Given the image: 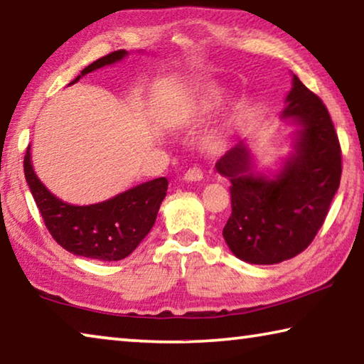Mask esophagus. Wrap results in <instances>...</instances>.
Masks as SVG:
<instances>
[{"label":"esophagus","mask_w":364,"mask_h":364,"mask_svg":"<svg viewBox=\"0 0 364 364\" xmlns=\"http://www.w3.org/2000/svg\"><path fill=\"white\" fill-rule=\"evenodd\" d=\"M202 178H204V173H202V170L199 167L189 168L186 173H184V180L186 181H200Z\"/></svg>","instance_id":"obj_1"}]
</instances>
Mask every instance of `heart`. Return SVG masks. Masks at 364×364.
Instances as JSON below:
<instances>
[{
    "label": "heart",
    "instance_id": "b5f03b06",
    "mask_svg": "<svg viewBox=\"0 0 364 364\" xmlns=\"http://www.w3.org/2000/svg\"><path fill=\"white\" fill-rule=\"evenodd\" d=\"M221 96L213 86H208L200 95H197L194 97V101L189 104L186 115L188 119H199V117H205L208 114H212L215 109L220 106Z\"/></svg>",
    "mask_w": 364,
    "mask_h": 364
}]
</instances>
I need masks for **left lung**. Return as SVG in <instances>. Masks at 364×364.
<instances>
[{"mask_svg":"<svg viewBox=\"0 0 364 364\" xmlns=\"http://www.w3.org/2000/svg\"><path fill=\"white\" fill-rule=\"evenodd\" d=\"M282 117L301 125L295 156L274 180L252 171L244 141L217 165L231 181V217L223 237L234 255L273 264L304 252L323 226L342 175V151L328 107L294 75Z\"/></svg>","mask_w":364,"mask_h":364,"instance_id":"8db88e82","label":"left lung"}]
</instances>
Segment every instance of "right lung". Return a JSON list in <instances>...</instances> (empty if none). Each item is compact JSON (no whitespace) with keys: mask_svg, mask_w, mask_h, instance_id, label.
I'll list each match as a JSON object with an SVG mask.
<instances>
[{"mask_svg":"<svg viewBox=\"0 0 364 364\" xmlns=\"http://www.w3.org/2000/svg\"><path fill=\"white\" fill-rule=\"evenodd\" d=\"M127 56L119 49L95 60L80 77ZM23 173L49 234L60 247L86 258L117 262L132 254L156 223L157 212L167 194V178L139 184L112 199L93 205H70L43 186L30 162V147L23 157Z\"/></svg>","mask_w":364,"mask_h":364,"instance_id":"add662e5","label":"right lung"}]
</instances>
